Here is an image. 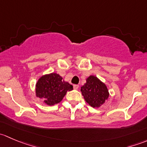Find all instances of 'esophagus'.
I'll return each instance as SVG.
<instances>
[{
	"label": "esophagus",
	"instance_id": "obj_1",
	"mask_svg": "<svg viewBox=\"0 0 147 147\" xmlns=\"http://www.w3.org/2000/svg\"><path fill=\"white\" fill-rule=\"evenodd\" d=\"M73 87L75 90H78V89L79 88V85H78V84H74Z\"/></svg>",
	"mask_w": 147,
	"mask_h": 147
}]
</instances>
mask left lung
<instances>
[{"instance_id": "left-lung-1", "label": "left lung", "mask_w": 147, "mask_h": 147, "mask_svg": "<svg viewBox=\"0 0 147 147\" xmlns=\"http://www.w3.org/2000/svg\"><path fill=\"white\" fill-rule=\"evenodd\" d=\"M80 91L85 101L92 107H100L109 95L105 83L94 75H90L87 78L86 83L81 87Z\"/></svg>"}]
</instances>
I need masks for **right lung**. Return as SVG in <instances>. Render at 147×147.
<instances>
[{"label": "right lung", "mask_w": 147, "mask_h": 147, "mask_svg": "<svg viewBox=\"0 0 147 147\" xmlns=\"http://www.w3.org/2000/svg\"><path fill=\"white\" fill-rule=\"evenodd\" d=\"M73 90L72 84L63 80L57 73H50L41 77L36 83V96L43 99L47 105H54L62 101L67 92Z\"/></svg>", "instance_id": "obj_1"}]
</instances>
